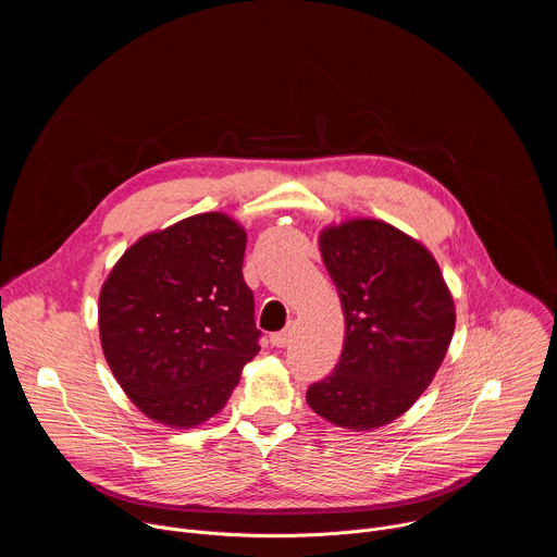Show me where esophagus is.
Listing matches in <instances>:
<instances>
[{"label": "esophagus", "instance_id": "34e87169", "mask_svg": "<svg viewBox=\"0 0 557 557\" xmlns=\"http://www.w3.org/2000/svg\"><path fill=\"white\" fill-rule=\"evenodd\" d=\"M290 342H293V326H288V329L282 331V333H273V335H271V344H273L275 348H286Z\"/></svg>", "mask_w": 557, "mask_h": 557}]
</instances>
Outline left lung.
<instances>
[{
    "label": "left lung",
    "mask_w": 557,
    "mask_h": 557,
    "mask_svg": "<svg viewBox=\"0 0 557 557\" xmlns=\"http://www.w3.org/2000/svg\"><path fill=\"white\" fill-rule=\"evenodd\" d=\"M346 337L335 370L306 401L329 423L368 432L408 412L449 348L456 308L434 256L383 220L352 218L320 233Z\"/></svg>",
    "instance_id": "obj_1"
}]
</instances>
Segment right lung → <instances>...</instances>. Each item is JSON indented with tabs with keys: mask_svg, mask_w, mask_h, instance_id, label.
Listing matches in <instances>:
<instances>
[{
	"mask_svg": "<svg viewBox=\"0 0 557 557\" xmlns=\"http://www.w3.org/2000/svg\"><path fill=\"white\" fill-rule=\"evenodd\" d=\"M245 249L240 222L198 213L143 235L103 282L101 348L147 419L178 430L209 421L260 352Z\"/></svg>",
	"mask_w": 557,
	"mask_h": 557,
	"instance_id": "1",
	"label": "right lung"
}]
</instances>
